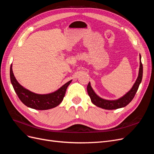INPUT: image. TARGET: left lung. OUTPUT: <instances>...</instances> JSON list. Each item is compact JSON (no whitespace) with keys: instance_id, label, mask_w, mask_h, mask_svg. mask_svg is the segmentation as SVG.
Returning <instances> with one entry per match:
<instances>
[{"instance_id":"obj_1","label":"left lung","mask_w":154,"mask_h":154,"mask_svg":"<svg viewBox=\"0 0 154 154\" xmlns=\"http://www.w3.org/2000/svg\"><path fill=\"white\" fill-rule=\"evenodd\" d=\"M139 59H140V66H139V70L138 76L136 82L134 83L133 87H132L127 94H125L123 97L116 100H107L101 98L100 96H97L95 92L93 91L90 82L88 83L87 85V92L88 96H90L91 101L92 103L96 106L100 107V108L106 109V110H114L119 108H122L127 106L130 101H131L135 94H136L139 85L142 81L143 78V65L141 63V57L139 55Z\"/></svg>"}]
</instances>
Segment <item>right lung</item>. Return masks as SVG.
Listing matches in <instances>:
<instances>
[{"label": "right lung", "mask_w": 154, "mask_h": 154, "mask_svg": "<svg viewBox=\"0 0 154 154\" xmlns=\"http://www.w3.org/2000/svg\"><path fill=\"white\" fill-rule=\"evenodd\" d=\"M10 80L16 94L27 106L36 110H48L58 106L63 101L67 87L72 80L67 82L57 91L47 94H38L23 87L14 76L12 64L10 67Z\"/></svg>", "instance_id": "obj_1"}]
</instances>
